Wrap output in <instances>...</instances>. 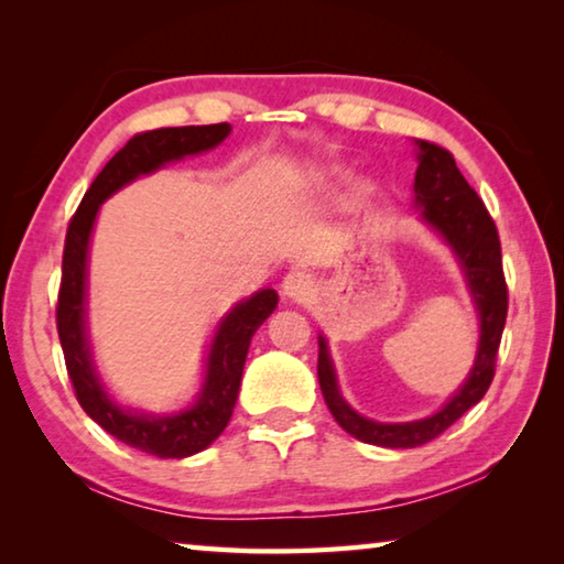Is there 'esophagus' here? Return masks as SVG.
I'll list each match as a JSON object with an SVG mask.
<instances>
[{
    "label": "esophagus",
    "mask_w": 564,
    "mask_h": 564,
    "mask_svg": "<svg viewBox=\"0 0 564 564\" xmlns=\"http://www.w3.org/2000/svg\"><path fill=\"white\" fill-rule=\"evenodd\" d=\"M313 285H316V281H313V275L308 271L295 269V271H291L289 275H285L281 289H283L285 295H289V299L305 301L313 293Z\"/></svg>",
    "instance_id": "34e87169"
}]
</instances>
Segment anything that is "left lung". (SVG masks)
<instances>
[{
    "label": "left lung",
    "instance_id": "left-lung-1",
    "mask_svg": "<svg viewBox=\"0 0 564 564\" xmlns=\"http://www.w3.org/2000/svg\"><path fill=\"white\" fill-rule=\"evenodd\" d=\"M420 164L415 171V204L423 206V216L445 236V241L455 248L460 259L467 283L477 301L482 316L480 350L470 378L457 390L455 398L441 413H435L415 423H373L360 417L346 400L340 398L336 376L328 358L326 340H318V383L326 398V405L338 420L343 431L358 437L362 443L380 447H417L435 441L445 433L457 417H463L482 395L495 378V362L502 340L505 318H508V283L502 273V248L498 226L485 208L482 198L467 184L455 159L447 149L433 141L417 139Z\"/></svg>",
    "mask_w": 564,
    "mask_h": 564
}]
</instances>
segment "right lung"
<instances>
[{"mask_svg": "<svg viewBox=\"0 0 564 564\" xmlns=\"http://www.w3.org/2000/svg\"><path fill=\"white\" fill-rule=\"evenodd\" d=\"M228 123L208 127H169L141 131L123 144L109 164L99 171L76 208L66 228L62 256V283L56 295V330L64 350L66 373H69L74 395L91 420L117 441L156 457H186L212 445L231 420L238 386H241L248 343L256 328L271 316L279 295L265 289L251 295L246 303L228 313L218 328V336L208 356V376L202 398L186 413L169 417L133 415L113 405L94 376L87 336H84V289H87V248L89 234L97 218L99 204L113 191L137 178L139 174L156 171L166 161L186 154H198L228 137Z\"/></svg>", "mask_w": 564, "mask_h": 564, "instance_id": "right-lung-1", "label": "right lung"}]
</instances>
